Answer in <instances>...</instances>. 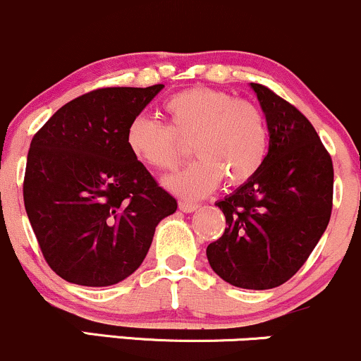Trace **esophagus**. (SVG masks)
<instances>
[{"label":"esophagus","instance_id":"esophagus-1","mask_svg":"<svg viewBox=\"0 0 361 361\" xmlns=\"http://www.w3.org/2000/svg\"><path fill=\"white\" fill-rule=\"evenodd\" d=\"M179 208L184 213H192V212H196L197 208H200V204H197V202H191V201H180Z\"/></svg>","mask_w":361,"mask_h":361}]
</instances>
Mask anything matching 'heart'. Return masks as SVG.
<instances>
[{
    "label": "heart",
    "instance_id": "obj_1",
    "mask_svg": "<svg viewBox=\"0 0 361 361\" xmlns=\"http://www.w3.org/2000/svg\"><path fill=\"white\" fill-rule=\"evenodd\" d=\"M165 124L147 116L133 117L126 129L131 155L145 167L167 172L184 159L180 141H191L197 157L165 185L184 197L212 192L221 179L240 185L261 170L268 153V124L256 104L232 93L194 87L165 100Z\"/></svg>",
    "mask_w": 361,
    "mask_h": 361
}]
</instances>
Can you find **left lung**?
Segmentation results:
<instances>
[{
	"instance_id": "8db88e82",
	"label": "left lung",
	"mask_w": 361,
	"mask_h": 361,
	"mask_svg": "<svg viewBox=\"0 0 361 361\" xmlns=\"http://www.w3.org/2000/svg\"><path fill=\"white\" fill-rule=\"evenodd\" d=\"M269 131L256 176L218 201L226 228L206 249L230 285L276 288L305 264L333 212L334 169L310 121L271 88L250 83Z\"/></svg>"
}]
</instances>
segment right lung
Listing matches in <instances>:
<instances>
[{"instance_id":"right-lung-1","label":"right lung","mask_w":361,"mask_h":361,"mask_svg":"<svg viewBox=\"0 0 361 361\" xmlns=\"http://www.w3.org/2000/svg\"><path fill=\"white\" fill-rule=\"evenodd\" d=\"M164 85L76 97L32 137L23 201L49 268L82 286H109L140 268L157 225L177 209L129 152L126 129Z\"/></svg>"}]
</instances>
